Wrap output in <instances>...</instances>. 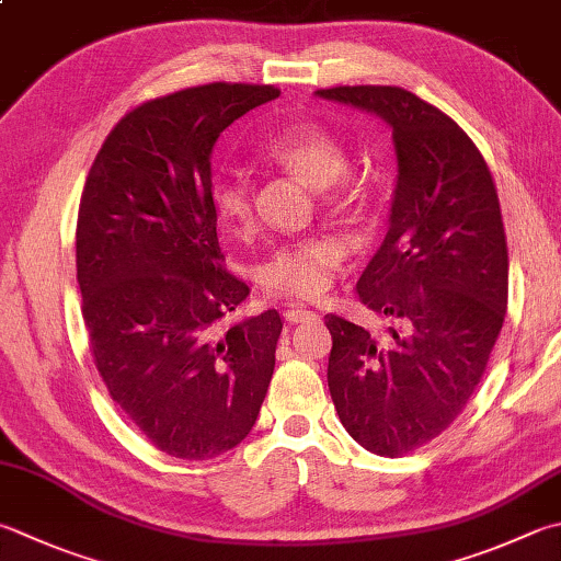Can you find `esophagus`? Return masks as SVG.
I'll list each match as a JSON object with an SVG mask.
<instances>
[{
	"label": "esophagus",
	"mask_w": 561,
	"mask_h": 561,
	"mask_svg": "<svg viewBox=\"0 0 561 561\" xmlns=\"http://www.w3.org/2000/svg\"><path fill=\"white\" fill-rule=\"evenodd\" d=\"M283 317H285V322H290V324H298V322H305V320H312L314 312L305 310V308H288V310L283 312Z\"/></svg>",
	"instance_id": "obj_1"
}]
</instances>
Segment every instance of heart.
I'll list each match as a JSON object with an SVG mask.
<instances>
[{
    "label": "heart",
    "instance_id": "heart-1",
    "mask_svg": "<svg viewBox=\"0 0 561 561\" xmlns=\"http://www.w3.org/2000/svg\"><path fill=\"white\" fill-rule=\"evenodd\" d=\"M263 158L308 181L324 207L344 209L354 199L344 144L317 122H298L273 134ZM213 207L229 231L247 234L256 221V190L247 175L221 173L213 185ZM346 259V244L332 234H312L283 244L263 259L253 276L268 298L312 300L330 288Z\"/></svg>",
    "mask_w": 561,
    "mask_h": 561
}]
</instances>
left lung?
Returning a JSON list of instances; mask_svg holds the SVG:
<instances>
[{
  "label": "left lung",
  "instance_id": "obj_1",
  "mask_svg": "<svg viewBox=\"0 0 561 561\" xmlns=\"http://www.w3.org/2000/svg\"><path fill=\"white\" fill-rule=\"evenodd\" d=\"M317 94L393 129L390 227L356 283L358 300L388 317V334L340 314L324 324L336 415L364 449L396 459L457 420L489 364L508 308L501 203L477 144L435 104L390 84Z\"/></svg>",
  "mask_w": 561,
  "mask_h": 561
}]
</instances>
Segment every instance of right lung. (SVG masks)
I'll return each instance as SVG.
<instances>
[{
	"label": "right lung",
	"mask_w": 561,
	"mask_h": 561,
	"mask_svg": "<svg viewBox=\"0 0 561 561\" xmlns=\"http://www.w3.org/2000/svg\"><path fill=\"white\" fill-rule=\"evenodd\" d=\"M280 94L209 82L126 112L80 197L76 261L94 366L141 435L175 459H213L256 425L280 314L227 332L249 285L225 268L213 151L231 122Z\"/></svg>",
	"instance_id": "right-lung-1"
}]
</instances>
